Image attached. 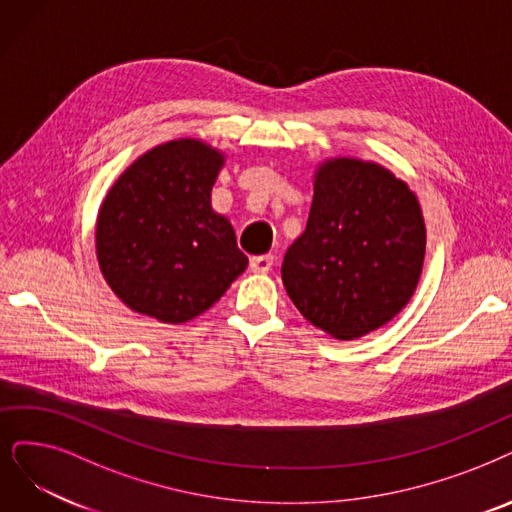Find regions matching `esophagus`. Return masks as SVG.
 I'll list each match as a JSON object with an SVG mask.
<instances>
[{"instance_id": "1", "label": "esophagus", "mask_w": 512, "mask_h": 512, "mask_svg": "<svg viewBox=\"0 0 512 512\" xmlns=\"http://www.w3.org/2000/svg\"><path fill=\"white\" fill-rule=\"evenodd\" d=\"M273 262H275V256H273V254L254 256V258H250V269H252L254 273H269L271 267H273Z\"/></svg>"}]
</instances>
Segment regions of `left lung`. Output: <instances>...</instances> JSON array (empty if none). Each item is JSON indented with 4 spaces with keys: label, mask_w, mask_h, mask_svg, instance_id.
<instances>
[{
    "label": "left lung",
    "mask_w": 512,
    "mask_h": 512,
    "mask_svg": "<svg viewBox=\"0 0 512 512\" xmlns=\"http://www.w3.org/2000/svg\"><path fill=\"white\" fill-rule=\"evenodd\" d=\"M424 250L420 203L403 180L372 161L327 159L281 279L306 321L336 340H355L410 302Z\"/></svg>",
    "instance_id": "left-lung-1"
}]
</instances>
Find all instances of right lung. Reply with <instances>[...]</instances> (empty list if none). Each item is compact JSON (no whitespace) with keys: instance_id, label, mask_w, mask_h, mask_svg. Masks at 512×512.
Instances as JSON below:
<instances>
[{"instance_id":"add662e5","label":"right lung","mask_w":512,"mask_h":512,"mask_svg":"<svg viewBox=\"0 0 512 512\" xmlns=\"http://www.w3.org/2000/svg\"><path fill=\"white\" fill-rule=\"evenodd\" d=\"M222 163L206 142L170 140L138 157L102 201L98 264L132 311L191 321L248 267L231 222L212 210Z\"/></svg>"}]
</instances>
